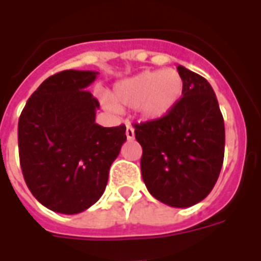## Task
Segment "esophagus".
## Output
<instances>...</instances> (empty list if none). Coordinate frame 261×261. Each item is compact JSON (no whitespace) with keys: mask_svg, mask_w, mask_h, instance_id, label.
Wrapping results in <instances>:
<instances>
[{"mask_svg":"<svg viewBox=\"0 0 261 261\" xmlns=\"http://www.w3.org/2000/svg\"><path fill=\"white\" fill-rule=\"evenodd\" d=\"M125 136H127L128 140H134V128H133L130 124H127V128H125Z\"/></svg>","mask_w":261,"mask_h":261,"instance_id":"esophagus-1","label":"esophagus"}]
</instances>
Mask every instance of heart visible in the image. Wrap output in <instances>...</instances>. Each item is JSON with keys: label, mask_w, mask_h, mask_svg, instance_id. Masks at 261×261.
<instances>
[{"label": "heart", "mask_w": 261, "mask_h": 261, "mask_svg": "<svg viewBox=\"0 0 261 261\" xmlns=\"http://www.w3.org/2000/svg\"><path fill=\"white\" fill-rule=\"evenodd\" d=\"M185 82L175 68L142 71L121 81L113 89V99L125 108H136L142 120L152 121L165 117L183 93ZM105 106L112 112L117 110L113 100L106 99Z\"/></svg>", "instance_id": "b5f03b06"}]
</instances>
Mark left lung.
I'll return each mask as SVG.
<instances>
[{"mask_svg":"<svg viewBox=\"0 0 261 261\" xmlns=\"http://www.w3.org/2000/svg\"><path fill=\"white\" fill-rule=\"evenodd\" d=\"M183 96L165 117L136 127L142 180L156 200L187 208L204 200L224 162L225 127L213 88L201 75L177 67Z\"/></svg>","mask_w":261,"mask_h":261,"instance_id":"1","label":"left lung"}]
</instances>
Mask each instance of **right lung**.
<instances>
[{
	"instance_id": "1",
	"label": "right lung",
	"mask_w": 261,
	"mask_h": 261,
	"mask_svg": "<svg viewBox=\"0 0 261 261\" xmlns=\"http://www.w3.org/2000/svg\"><path fill=\"white\" fill-rule=\"evenodd\" d=\"M97 74L65 69L48 76L20 113L22 173L37 201L56 213H82L100 198L127 140L125 125L95 123L99 102L86 88Z\"/></svg>"
}]
</instances>
